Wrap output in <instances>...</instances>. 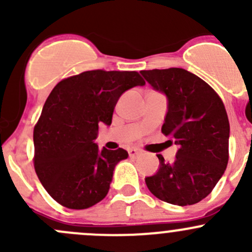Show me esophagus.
<instances>
[{
	"label": "esophagus",
	"mask_w": 252,
	"mask_h": 252,
	"mask_svg": "<svg viewBox=\"0 0 252 252\" xmlns=\"http://www.w3.org/2000/svg\"><path fill=\"white\" fill-rule=\"evenodd\" d=\"M139 152H140V150L136 149V147H130V149H128V154L130 157H135Z\"/></svg>",
	"instance_id": "esophagus-1"
}]
</instances>
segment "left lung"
I'll use <instances>...</instances> for the list:
<instances>
[{"instance_id":"left-lung-1","label":"left lung","mask_w":252,"mask_h":252,"mask_svg":"<svg viewBox=\"0 0 252 252\" xmlns=\"http://www.w3.org/2000/svg\"><path fill=\"white\" fill-rule=\"evenodd\" d=\"M150 85L168 98L162 133L178 145L175 159L145 178L150 191L172 205H194L220 179L229 159V121L218 94L197 75L182 69L141 70Z\"/></svg>"}]
</instances>
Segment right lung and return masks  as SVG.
<instances>
[{
    "instance_id": "add662e5",
    "label": "right lung",
    "mask_w": 252,
    "mask_h": 252,
    "mask_svg": "<svg viewBox=\"0 0 252 252\" xmlns=\"http://www.w3.org/2000/svg\"><path fill=\"white\" fill-rule=\"evenodd\" d=\"M145 80L138 72L88 70L61 80L48 95L34 128V167L50 196L72 210L94 206L107 195L123 149L98 150V124L110 126L124 91Z\"/></svg>"
}]
</instances>
